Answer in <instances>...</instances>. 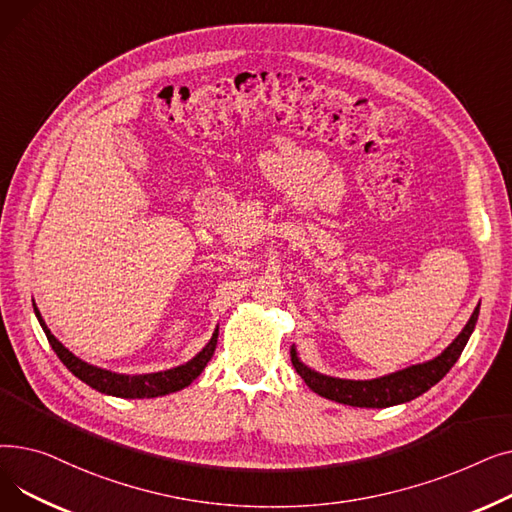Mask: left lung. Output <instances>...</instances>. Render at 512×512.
Segmentation results:
<instances>
[{"label":"left lung","instance_id":"1","mask_svg":"<svg viewBox=\"0 0 512 512\" xmlns=\"http://www.w3.org/2000/svg\"><path fill=\"white\" fill-rule=\"evenodd\" d=\"M477 315H479V307H475L463 332L456 336L444 348L442 355H438L436 359L411 365L407 369L382 375V378H375V380H340V378H330V375H324V373H317L297 357V348L294 346L290 348V359L294 369H297V373L315 394L348 407L386 409L421 396L423 392H427L444 378V375L452 369V365L459 361L463 348L467 346L469 336L473 334L477 324Z\"/></svg>","mask_w":512,"mask_h":512}]
</instances>
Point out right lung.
I'll return each instance as SVG.
<instances>
[{"label":"right lung","mask_w":512,"mask_h":512,"mask_svg":"<svg viewBox=\"0 0 512 512\" xmlns=\"http://www.w3.org/2000/svg\"><path fill=\"white\" fill-rule=\"evenodd\" d=\"M33 309H35V315L39 319V324H41L51 348L56 351L60 361L76 375V378L101 394H110V396H118V398H155V396H164V394L178 392L186 386H191V382H195L199 378L201 371L213 357L215 344H218V328H215L211 340L203 346V351L199 355H195L188 363L178 365L174 369L157 371V373L124 375V373H114V371L89 365L83 359L72 355L68 348L49 332L35 303H33Z\"/></svg>","instance_id":"obj_1"}]
</instances>
